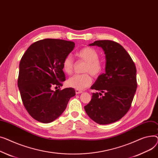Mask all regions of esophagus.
Wrapping results in <instances>:
<instances>
[{
	"mask_svg": "<svg viewBox=\"0 0 158 158\" xmlns=\"http://www.w3.org/2000/svg\"><path fill=\"white\" fill-rule=\"evenodd\" d=\"M75 92H76V94H79L82 93L83 91L80 90H78V89H76V90H75Z\"/></svg>",
	"mask_w": 158,
	"mask_h": 158,
	"instance_id": "esophagus-1",
	"label": "esophagus"
}]
</instances>
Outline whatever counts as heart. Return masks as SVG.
<instances>
[{
    "label": "heart",
    "instance_id": "obj_1",
    "mask_svg": "<svg viewBox=\"0 0 158 158\" xmlns=\"http://www.w3.org/2000/svg\"><path fill=\"white\" fill-rule=\"evenodd\" d=\"M77 55L80 59L86 62L83 72L87 73L77 75L69 78L66 81V84L68 87L73 89L83 90L90 86L92 81V77L88 73H90L94 78L99 77L104 71V64L99 59L98 52L92 48H83L79 50ZM73 59L71 55H68L63 60L62 69L68 75H71L73 72Z\"/></svg>",
    "mask_w": 158,
    "mask_h": 158
}]
</instances>
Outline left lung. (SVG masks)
<instances>
[{
  "mask_svg": "<svg viewBox=\"0 0 158 158\" xmlns=\"http://www.w3.org/2000/svg\"><path fill=\"white\" fill-rule=\"evenodd\" d=\"M90 46L101 47L106 55L105 73L90 87L92 93L84 106L89 117L99 124H108L123 118L131 108L137 87L136 69L123 46L111 40L96 41Z\"/></svg>",
  "mask_w": 158,
  "mask_h": 158,
  "instance_id": "obj_1",
  "label": "left lung"
}]
</instances>
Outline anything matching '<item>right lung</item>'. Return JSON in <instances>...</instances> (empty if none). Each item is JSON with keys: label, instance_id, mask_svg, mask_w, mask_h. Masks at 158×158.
<instances>
[{"label": "right lung", "instance_id": "obj_1", "mask_svg": "<svg viewBox=\"0 0 158 158\" xmlns=\"http://www.w3.org/2000/svg\"><path fill=\"white\" fill-rule=\"evenodd\" d=\"M75 44L63 40H40L32 44L21 59L18 87L25 109L39 122L50 123L57 118L76 94L73 88L52 89L60 87L66 80L62 62Z\"/></svg>", "mask_w": 158, "mask_h": 158}]
</instances>
